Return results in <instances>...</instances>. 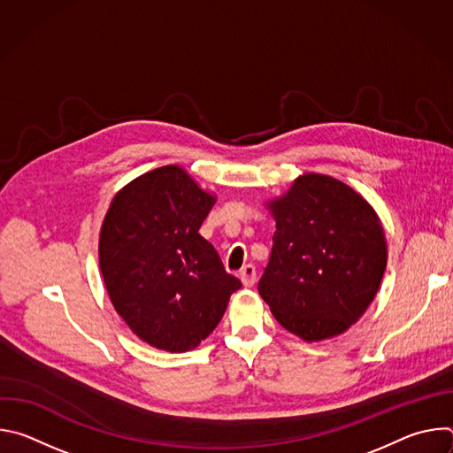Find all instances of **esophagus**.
I'll use <instances>...</instances> for the list:
<instances>
[{"label":"esophagus","mask_w":453,"mask_h":453,"mask_svg":"<svg viewBox=\"0 0 453 453\" xmlns=\"http://www.w3.org/2000/svg\"><path fill=\"white\" fill-rule=\"evenodd\" d=\"M240 280H242L243 287H247V288L252 287L254 281H256V269H254V265H245L242 269V273H240Z\"/></svg>","instance_id":"1"}]
</instances>
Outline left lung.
Returning a JSON list of instances; mask_svg holds the SVG:
<instances>
[{
	"mask_svg": "<svg viewBox=\"0 0 453 453\" xmlns=\"http://www.w3.org/2000/svg\"><path fill=\"white\" fill-rule=\"evenodd\" d=\"M267 208L276 233L257 292L280 325L306 342L344 334L372 303L387 265L374 208L349 184L313 172Z\"/></svg>",
	"mask_w": 453,
	"mask_h": 453,
	"instance_id": "left-lung-1",
	"label": "left lung"
}]
</instances>
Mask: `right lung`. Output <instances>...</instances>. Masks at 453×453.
<instances>
[{"label":"right lung","mask_w":453,"mask_h":453,"mask_svg":"<svg viewBox=\"0 0 453 453\" xmlns=\"http://www.w3.org/2000/svg\"><path fill=\"white\" fill-rule=\"evenodd\" d=\"M215 203L184 168L166 165L125 184L109 204L100 273L118 315L152 348H197L242 287L199 233Z\"/></svg>","instance_id":"1"}]
</instances>
